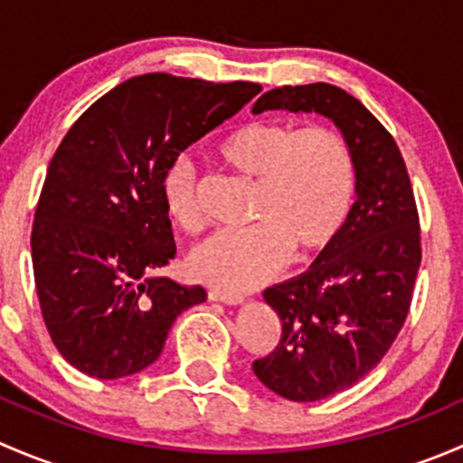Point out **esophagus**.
Wrapping results in <instances>:
<instances>
[{
	"label": "esophagus",
	"instance_id": "34e87169",
	"mask_svg": "<svg viewBox=\"0 0 463 463\" xmlns=\"http://www.w3.org/2000/svg\"><path fill=\"white\" fill-rule=\"evenodd\" d=\"M208 298L213 302H223V305H231V307H237L244 302V298L241 296H235V293H226V291H217V288L208 291Z\"/></svg>",
	"mask_w": 463,
	"mask_h": 463
}]
</instances>
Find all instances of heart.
<instances>
[{"label":"heart","instance_id":"obj_1","mask_svg":"<svg viewBox=\"0 0 463 463\" xmlns=\"http://www.w3.org/2000/svg\"><path fill=\"white\" fill-rule=\"evenodd\" d=\"M217 156L255 184L253 226L217 232L190 258V273L217 291L264 287L287 266L291 250L296 258L322 253L352 217L358 163L340 129L255 120L223 137ZM161 193L172 222L188 232L199 231L193 170L184 161L167 167Z\"/></svg>","mask_w":463,"mask_h":463}]
</instances>
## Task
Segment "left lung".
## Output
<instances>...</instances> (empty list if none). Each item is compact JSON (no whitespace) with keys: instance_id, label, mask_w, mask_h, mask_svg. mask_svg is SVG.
Segmentation results:
<instances>
[{"instance_id":"1","label":"left lung","mask_w":463,"mask_h":463,"mask_svg":"<svg viewBox=\"0 0 463 463\" xmlns=\"http://www.w3.org/2000/svg\"><path fill=\"white\" fill-rule=\"evenodd\" d=\"M318 114L352 143L358 190L338 240L305 273L273 284L264 300L282 322V338L253 363L255 376L298 403L347 390L385 356L412 302L421 264V235L408 167L376 116L345 89L278 87L253 105Z\"/></svg>"}]
</instances>
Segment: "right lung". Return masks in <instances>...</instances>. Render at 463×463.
Instances as JSON below:
<instances>
[{"label":"right lung","instance_id":"add662e5","mask_svg":"<svg viewBox=\"0 0 463 463\" xmlns=\"http://www.w3.org/2000/svg\"><path fill=\"white\" fill-rule=\"evenodd\" d=\"M260 91L145 73L98 98L60 143L33 222V270L51 340L82 374L145 370L176 316L205 302L199 284L156 275L176 255L163 175Z\"/></svg>","mask_w":463,"mask_h":463}]
</instances>
